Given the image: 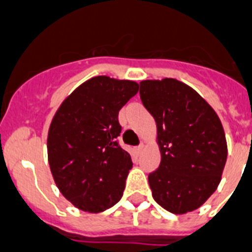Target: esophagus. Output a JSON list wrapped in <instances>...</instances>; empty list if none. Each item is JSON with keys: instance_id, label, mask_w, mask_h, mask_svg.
I'll return each instance as SVG.
<instances>
[{"instance_id": "esophagus-1", "label": "esophagus", "mask_w": 252, "mask_h": 252, "mask_svg": "<svg viewBox=\"0 0 252 252\" xmlns=\"http://www.w3.org/2000/svg\"><path fill=\"white\" fill-rule=\"evenodd\" d=\"M143 148H144V145L140 144V145H138V147H136V148H135V151L138 152V153H140V152L143 151Z\"/></svg>"}]
</instances>
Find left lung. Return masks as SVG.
I'll return each instance as SVG.
<instances>
[{
  "label": "left lung",
  "instance_id": "1",
  "mask_svg": "<svg viewBox=\"0 0 252 252\" xmlns=\"http://www.w3.org/2000/svg\"><path fill=\"white\" fill-rule=\"evenodd\" d=\"M140 99L155 117L161 163L148 175L155 201L172 214L198 209L219 186L226 141L218 114L174 78L141 81Z\"/></svg>",
  "mask_w": 252,
  "mask_h": 252
}]
</instances>
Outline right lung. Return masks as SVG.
I'll use <instances>...</instances> for the list:
<instances>
[{"label": "right lung", "instance_id": "add662e5", "mask_svg": "<svg viewBox=\"0 0 252 252\" xmlns=\"http://www.w3.org/2000/svg\"><path fill=\"white\" fill-rule=\"evenodd\" d=\"M138 90L134 81L94 77L56 111L47 136L50 170L77 209L101 213L121 199L132 161L118 144V112Z\"/></svg>", "mask_w": 252, "mask_h": 252}]
</instances>
